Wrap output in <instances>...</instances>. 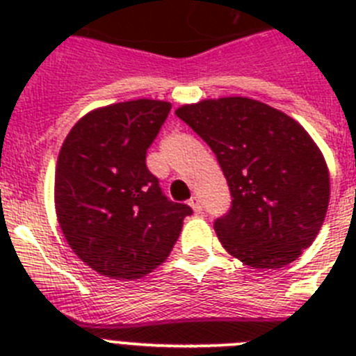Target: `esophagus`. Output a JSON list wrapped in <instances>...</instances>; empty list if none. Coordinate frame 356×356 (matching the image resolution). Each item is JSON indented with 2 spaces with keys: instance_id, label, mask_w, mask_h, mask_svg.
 <instances>
[{
  "instance_id": "esophagus-1",
  "label": "esophagus",
  "mask_w": 356,
  "mask_h": 356,
  "mask_svg": "<svg viewBox=\"0 0 356 356\" xmlns=\"http://www.w3.org/2000/svg\"><path fill=\"white\" fill-rule=\"evenodd\" d=\"M188 205H191V209H193L194 212L201 213V209H203V207H201V201L197 200V197H191V201H188Z\"/></svg>"
}]
</instances>
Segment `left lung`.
<instances>
[{"label":"left lung","mask_w":356,"mask_h":356,"mask_svg":"<svg viewBox=\"0 0 356 356\" xmlns=\"http://www.w3.org/2000/svg\"><path fill=\"white\" fill-rule=\"evenodd\" d=\"M216 153L232 209L217 238L253 269H280L312 246L330 201L326 160L291 115L242 96L203 99L175 112Z\"/></svg>","instance_id":"obj_1"}]
</instances>
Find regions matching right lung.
<instances>
[{
    "instance_id": "obj_1",
    "label": "right lung",
    "mask_w": 356,
    "mask_h": 356,
    "mask_svg": "<svg viewBox=\"0 0 356 356\" xmlns=\"http://www.w3.org/2000/svg\"><path fill=\"white\" fill-rule=\"evenodd\" d=\"M171 103L134 99L90 110L55 169V210L78 259L102 276L139 280L168 259L193 209L163 196L146 151Z\"/></svg>"
}]
</instances>
